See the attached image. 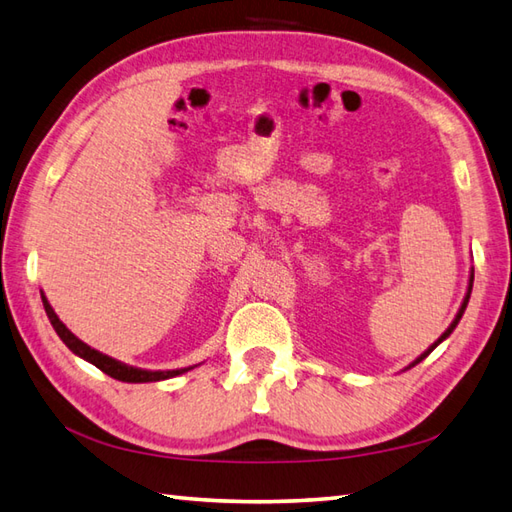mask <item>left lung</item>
<instances>
[{
	"instance_id": "left-lung-1",
	"label": "left lung",
	"mask_w": 512,
	"mask_h": 512,
	"mask_svg": "<svg viewBox=\"0 0 512 512\" xmlns=\"http://www.w3.org/2000/svg\"><path fill=\"white\" fill-rule=\"evenodd\" d=\"M471 289H473V274H471V283H468V294H466V298H464V302H462V309H460V311H457V316H455V320H453V325H451V327H448V329H446V331L442 333V338H440V340H437V342L433 344V347H431L429 351H426V353H422V356L415 360V364H417V362H420V360H424L426 356H429V353H431V351H433V349L437 347V344H440V342H442L444 338H448V336H451V331H453V329L457 327V322H460V318H462V314H464V309H466V305H468V298H471Z\"/></svg>"
}]
</instances>
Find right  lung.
Listing matches in <instances>:
<instances>
[{"label":"right lung","instance_id":"1","mask_svg":"<svg viewBox=\"0 0 512 512\" xmlns=\"http://www.w3.org/2000/svg\"><path fill=\"white\" fill-rule=\"evenodd\" d=\"M41 300H44V309H46V314H48L50 325L55 327L57 336L66 342V347H68L72 353H77L79 358H83V360H88V362L95 364L97 369H101L103 373H108L110 378H114V380H121V382H156V380L174 378V375H179V373L185 371V369H176V371H143V369H134V367H128V364L112 360L110 356H103V353H99V351H95V349H90L86 342H81V340L75 336V333H70V331L66 329L64 322H61V320L57 318L55 311H52V307L48 305V300H46V298H41Z\"/></svg>","mask_w":512,"mask_h":512}]
</instances>
